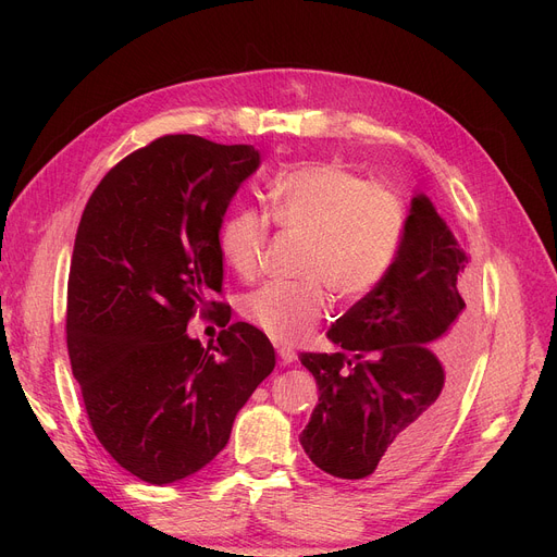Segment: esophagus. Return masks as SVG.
Listing matches in <instances>:
<instances>
[{
  "label": "esophagus",
  "mask_w": 557,
  "mask_h": 557,
  "mask_svg": "<svg viewBox=\"0 0 557 557\" xmlns=\"http://www.w3.org/2000/svg\"><path fill=\"white\" fill-rule=\"evenodd\" d=\"M277 357H280V366H290L296 361V352L290 347H277Z\"/></svg>",
  "instance_id": "esophagus-1"
}]
</instances>
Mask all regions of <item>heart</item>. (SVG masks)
<instances>
[{"label":"heart","mask_w":557,"mask_h":557,"mask_svg":"<svg viewBox=\"0 0 557 557\" xmlns=\"http://www.w3.org/2000/svg\"><path fill=\"white\" fill-rule=\"evenodd\" d=\"M269 216L305 237L300 284H267L242 302L250 325L280 345L309 341L330 311L327 288L355 302L386 280L406 232L399 196L379 183H363L336 162H313L286 171L269 191ZM269 239V221L255 210H232L219 227V252L239 277H252Z\"/></svg>","instance_id":"1"}]
</instances>
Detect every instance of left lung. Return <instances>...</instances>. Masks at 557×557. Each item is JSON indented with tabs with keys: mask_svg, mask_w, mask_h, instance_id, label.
Masks as SVG:
<instances>
[{
	"mask_svg": "<svg viewBox=\"0 0 557 557\" xmlns=\"http://www.w3.org/2000/svg\"><path fill=\"white\" fill-rule=\"evenodd\" d=\"M465 269L447 221L416 189L391 273L327 332L341 352L300 355L318 386L300 445L318 470L382 483L441 441L474 341Z\"/></svg>",
	"mask_w": 557,
	"mask_h": 557,
	"instance_id": "obj_1",
	"label": "left lung"
}]
</instances>
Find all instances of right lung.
<instances>
[{
    "label": "right lung",
    "mask_w": 557,
    "mask_h": 557,
    "mask_svg": "<svg viewBox=\"0 0 557 557\" xmlns=\"http://www.w3.org/2000/svg\"><path fill=\"white\" fill-rule=\"evenodd\" d=\"M259 164L248 144L166 135L110 169L83 210L67 282L72 372L99 443L151 485L212 462L275 368L271 341L248 323L208 347L187 334L196 307L227 313L208 300L223 286L219 227Z\"/></svg>",
    "instance_id": "obj_1"
}]
</instances>
